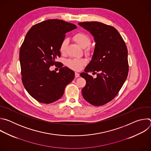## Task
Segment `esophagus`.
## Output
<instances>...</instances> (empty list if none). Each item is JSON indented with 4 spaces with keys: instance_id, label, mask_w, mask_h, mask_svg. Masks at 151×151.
<instances>
[{
    "instance_id": "esophagus-1",
    "label": "esophagus",
    "mask_w": 151,
    "mask_h": 151,
    "mask_svg": "<svg viewBox=\"0 0 151 151\" xmlns=\"http://www.w3.org/2000/svg\"><path fill=\"white\" fill-rule=\"evenodd\" d=\"M75 78H78V77L79 76V73H77V72H75Z\"/></svg>"
}]
</instances>
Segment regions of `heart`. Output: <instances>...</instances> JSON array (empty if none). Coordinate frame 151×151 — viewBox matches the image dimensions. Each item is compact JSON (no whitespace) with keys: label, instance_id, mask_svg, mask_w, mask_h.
<instances>
[{"label":"heart","instance_id":"heart-1","mask_svg":"<svg viewBox=\"0 0 151 151\" xmlns=\"http://www.w3.org/2000/svg\"><path fill=\"white\" fill-rule=\"evenodd\" d=\"M74 40L77 44L82 48H85L90 46L91 44V39L89 36L84 33H78L73 37ZM68 44V39H64L61 43L60 47V51L61 52H64L65 51ZM87 52L88 53L90 50L88 49ZM87 63V61L83 58H73L69 59L67 61L66 64L68 66L75 70H80L82 69L84 65Z\"/></svg>","mask_w":151,"mask_h":151}]
</instances>
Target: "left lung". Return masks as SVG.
Here are the masks:
<instances>
[{"mask_svg": "<svg viewBox=\"0 0 151 151\" xmlns=\"http://www.w3.org/2000/svg\"><path fill=\"white\" fill-rule=\"evenodd\" d=\"M88 30L96 42L91 60L80 74L86 81L82 90L84 99L94 106H101L118 94L128 73V51L118 30L97 21L79 23ZM97 74L96 78L88 73Z\"/></svg>", "mask_w": 151, "mask_h": 151, "instance_id": "obj_1", "label": "left lung"}]
</instances>
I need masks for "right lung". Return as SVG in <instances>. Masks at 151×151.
Here are the masks:
<instances>
[{
	"mask_svg": "<svg viewBox=\"0 0 151 151\" xmlns=\"http://www.w3.org/2000/svg\"><path fill=\"white\" fill-rule=\"evenodd\" d=\"M77 27L66 21L51 19L33 26L19 50L22 82L29 94L39 102L49 104L60 99L75 72L57 62L65 34ZM55 65L59 72L50 70Z\"/></svg>",
	"mask_w": 151,
	"mask_h": 151,
	"instance_id": "add662e5",
	"label": "right lung"
}]
</instances>
